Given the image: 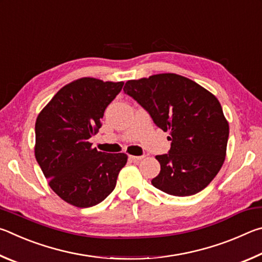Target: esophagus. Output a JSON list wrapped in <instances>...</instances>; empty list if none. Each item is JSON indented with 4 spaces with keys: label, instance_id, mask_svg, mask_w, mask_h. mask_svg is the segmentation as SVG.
<instances>
[{
    "label": "esophagus",
    "instance_id": "obj_1",
    "mask_svg": "<svg viewBox=\"0 0 262 262\" xmlns=\"http://www.w3.org/2000/svg\"><path fill=\"white\" fill-rule=\"evenodd\" d=\"M129 158L134 162H139V161H141V159H143V156H133V155H130Z\"/></svg>",
    "mask_w": 262,
    "mask_h": 262
}]
</instances>
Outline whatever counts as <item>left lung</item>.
Returning <instances> with one entry per match:
<instances>
[{
    "label": "left lung",
    "mask_w": 262,
    "mask_h": 262,
    "mask_svg": "<svg viewBox=\"0 0 262 262\" xmlns=\"http://www.w3.org/2000/svg\"><path fill=\"white\" fill-rule=\"evenodd\" d=\"M123 91L171 135L170 151L156 156L161 172L151 184L174 196L206 188L227 155L229 122L219 99L192 79L171 73L130 79Z\"/></svg>",
    "instance_id": "8db88e82"
}]
</instances>
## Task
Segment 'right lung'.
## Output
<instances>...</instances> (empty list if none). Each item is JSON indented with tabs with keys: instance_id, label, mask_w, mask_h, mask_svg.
<instances>
[{
	"instance_id": "add662e5",
	"label": "right lung",
	"mask_w": 262,
	"mask_h": 262,
	"mask_svg": "<svg viewBox=\"0 0 262 262\" xmlns=\"http://www.w3.org/2000/svg\"><path fill=\"white\" fill-rule=\"evenodd\" d=\"M123 82L82 77L61 88L35 121V159L48 185L78 208L100 203L113 192L128 156L105 154L89 142Z\"/></svg>"
}]
</instances>
